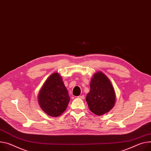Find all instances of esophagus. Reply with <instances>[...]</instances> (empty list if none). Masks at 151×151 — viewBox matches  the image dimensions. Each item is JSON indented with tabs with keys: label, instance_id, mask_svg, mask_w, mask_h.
I'll return each instance as SVG.
<instances>
[{
	"label": "esophagus",
	"instance_id": "obj_1",
	"mask_svg": "<svg viewBox=\"0 0 151 151\" xmlns=\"http://www.w3.org/2000/svg\"><path fill=\"white\" fill-rule=\"evenodd\" d=\"M78 98L81 99H85V97L84 95H81V96H78Z\"/></svg>",
	"mask_w": 151,
	"mask_h": 151
}]
</instances>
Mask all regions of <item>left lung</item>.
<instances>
[{"mask_svg": "<svg viewBox=\"0 0 151 151\" xmlns=\"http://www.w3.org/2000/svg\"><path fill=\"white\" fill-rule=\"evenodd\" d=\"M86 101L90 111L98 116L108 113L114 106V89L111 81L102 72H96L91 78Z\"/></svg>", "mask_w": 151, "mask_h": 151, "instance_id": "1", "label": "left lung"}]
</instances>
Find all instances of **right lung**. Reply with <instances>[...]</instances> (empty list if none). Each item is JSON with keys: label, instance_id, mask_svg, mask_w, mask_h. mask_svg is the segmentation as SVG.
<instances>
[{"label": "right lung", "instance_id": "add662e5", "mask_svg": "<svg viewBox=\"0 0 151 151\" xmlns=\"http://www.w3.org/2000/svg\"><path fill=\"white\" fill-rule=\"evenodd\" d=\"M70 99L61 76L58 73H54L41 88L38 102L45 113L52 117H58L65 110Z\"/></svg>", "mask_w": 151, "mask_h": 151}]
</instances>
